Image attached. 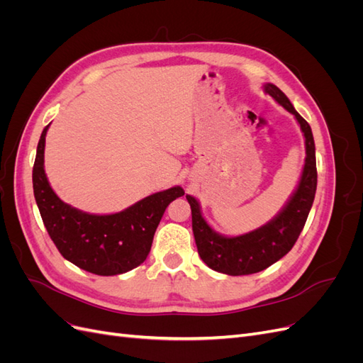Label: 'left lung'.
Segmentation results:
<instances>
[{
    "instance_id": "8db88e82",
    "label": "left lung",
    "mask_w": 363,
    "mask_h": 363,
    "mask_svg": "<svg viewBox=\"0 0 363 363\" xmlns=\"http://www.w3.org/2000/svg\"><path fill=\"white\" fill-rule=\"evenodd\" d=\"M265 92L296 118L306 139V163L301 180L289 203L267 225L242 236L225 238L208 227L200 212L199 201L186 195L191 204L192 232L200 257L208 268L228 276H247L263 271L288 255L306 224L316 192L315 142L311 125L276 84H265Z\"/></svg>"
}]
</instances>
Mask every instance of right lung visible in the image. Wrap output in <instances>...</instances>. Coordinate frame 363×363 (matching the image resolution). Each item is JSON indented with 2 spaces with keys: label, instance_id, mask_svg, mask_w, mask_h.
<instances>
[{
  "label": "right lung",
  "instance_id": "right-lung-1",
  "mask_svg": "<svg viewBox=\"0 0 363 363\" xmlns=\"http://www.w3.org/2000/svg\"><path fill=\"white\" fill-rule=\"evenodd\" d=\"M43 128L33 167V191L42 221L60 255L96 276H116L139 267L171 201L184 195L180 186L152 194L113 215H91L65 204L54 194L43 169Z\"/></svg>",
  "mask_w": 363,
  "mask_h": 363
}]
</instances>
